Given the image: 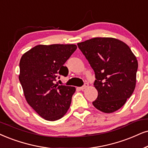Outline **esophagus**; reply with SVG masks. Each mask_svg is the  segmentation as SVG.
<instances>
[{
    "instance_id": "34e87169",
    "label": "esophagus",
    "mask_w": 148,
    "mask_h": 148,
    "mask_svg": "<svg viewBox=\"0 0 148 148\" xmlns=\"http://www.w3.org/2000/svg\"><path fill=\"white\" fill-rule=\"evenodd\" d=\"M88 86H89V85H88L87 83H85V85H84L83 86V87H80V89H81V90H84V89H87V88L88 87Z\"/></svg>"
}]
</instances>
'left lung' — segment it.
I'll use <instances>...</instances> for the list:
<instances>
[{
  "label": "left lung",
  "mask_w": 148,
  "mask_h": 148,
  "mask_svg": "<svg viewBox=\"0 0 148 148\" xmlns=\"http://www.w3.org/2000/svg\"><path fill=\"white\" fill-rule=\"evenodd\" d=\"M77 45L95 72L98 95L93 105L105 113L117 111L135 88V55L126 44L113 37H96Z\"/></svg>",
  "instance_id": "8db88e82"
}]
</instances>
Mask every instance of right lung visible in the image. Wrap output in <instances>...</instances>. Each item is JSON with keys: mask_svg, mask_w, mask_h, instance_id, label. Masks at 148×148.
<instances>
[{"mask_svg": "<svg viewBox=\"0 0 148 148\" xmlns=\"http://www.w3.org/2000/svg\"><path fill=\"white\" fill-rule=\"evenodd\" d=\"M77 48L75 44L37 45L26 52L20 61L19 80L27 103L40 117L56 121L70 106L74 87L54 83L57 74L66 76L63 66Z\"/></svg>", "mask_w": 148, "mask_h": 148, "instance_id": "obj_1", "label": "right lung"}]
</instances>
